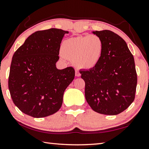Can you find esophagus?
Returning a JSON list of instances; mask_svg holds the SVG:
<instances>
[{"instance_id": "34e87169", "label": "esophagus", "mask_w": 149, "mask_h": 149, "mask_svg": "<svg viewBox=\"0 0 149 149\" xmlns=\"http://www.w3.org/2000/svg\"><path fill=\"white\" fill-rule=\"evenodd\" d=\"M80 75H81V74H80V72H79V70H75V76L79 77Z\"/></svg>"}]
</instances>
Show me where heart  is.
Returning a JSON list of instances; mask_svg holds the SVG:
<instances>
[{
    "label": "heart",
    "instance_id": "obj_1",
    "mask_svg": "<svg viewBox=\"0 0 149 149\" xmlns=\"http://www.w3.org/2000/svg\"><path fill=\"white\" fill-rule=\"evenodd\" d=\"M104 47V42L98 36H80L64 40L61 53L65 58L73 60L77 67L91 70L99 64Z\"/></svg>",
    "mask_w": 149,
    "mask_h": 149
}]
</instances>
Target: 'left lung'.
Instances as JSON below:
<instances>
[{
  "mask_svg": "<svg viewBox=\"0 0 149 149\" xmlns=\"http://www.w3.org/2000/svg\"><path fill=\"white\" fill-rule=\"evenodd\" d=\"M93 33L101 38L104 47L98 65L80 71L85 82L86 100L94 111L118 115L135 98L137 78L134 56L126 42L115 32L104 30Z\"/></svg>",
  "mask_w": 149,
  "mask_h": 149,
  "instance_id": "8db88e82",
  "label": "left lung"
}]
</instances>
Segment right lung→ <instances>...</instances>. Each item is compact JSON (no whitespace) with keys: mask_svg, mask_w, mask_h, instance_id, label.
Wrapping results in <instances>:
<instances>
[{"mask_svg":"<svg viewBox=\"0 0 149 149\" xmlns=\"http://www.w3.org/2000/svg\"><path fill=\"white\" fill-rule=\"evenodd\" d=\"M68 33L58 29L36 31L13 54L8 88L13 102L25 114L45 117L61 107L64 92L75 77L72 67H56L62 40Z\"/></svg>","mask_w":149,"mask_h":149,"instance_id":"obj_1","label":"right lung"}]
</instances>
